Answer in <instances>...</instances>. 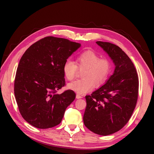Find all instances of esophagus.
<instances>
[{
  "instance_id": "esophagus-1",
  "label": "esophagus",
  "mask_w": 154,
  "mask_h": 154,
  "mask_svg": "<svg viewBox=\"0 0 154 154\" xmlns=\"http://www.w3.org/2000/svg\"><path fill=\"white\" fill-rule=\"evenodd\" d=\"M76 98H82V96L80 95V94H77L76 95Z\"/></svg>"
}]
</instances>
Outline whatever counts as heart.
<instances>
[{
  "label": "heart",
  "mask_w": 154,
  "mask_h": 154,
  "mask_svg": "<svg viewBox=\"0 0 154 154\" xmlns=\"http://www.w3.org/2000/svg\"><path fill=\"white\" fill-rule=\"evenodd\" d=\"M113 64L108 58H100V55L92 49H87L78 54L75 62L70 59L64 62L62 70L66 79L72 81L76 77L79 70L83 79L75 80L68 84V88L79 94H83L93 90L94 84L100 86L104 84L110 75Z\"/></svg>",
  "instance_id": "1"
}]
</instances>
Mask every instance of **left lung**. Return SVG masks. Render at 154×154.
I'll list each match as a JSON object with an SVG mask.
<instances>
[{"instance_id": "1", "label": "left lung", "mask_w": 154, "mask_h": 154, "mask_svg": "<svg viewBox=\"0 0 154 154\" xmlns=\"http://www.w3.org/2000/svg\"><path fill=\"white\" fill-rule=\"evenodd\" d=\"M96 43L113 60L116 69L105 85L85 96L83 123L94 133L106 136L121 130L131 118L139 96V77L134 64L119 47Z\"/></svg>"}]
</instances>
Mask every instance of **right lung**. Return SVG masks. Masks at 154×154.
Here are the masks:
<instances>
[{
	"mask_svg": "<svg viewBox=\"0 0 154 154\" xmlns=\"http://www.w3.org/2000/svg\"><path fill=\"white\" fill-rule=\"evenodd\" d=\"M80 46L66 38L46 36L23 54L15 77L14 94L20 114L30 125L46 129L61 122L76 96L71 90L56 94L66 85L62 66Z\"/></svg>",
	"mask_w": 154,
	"mask_h": 154,
	"instance_id": "add662e5",
	"label": "right lung"
}]
</instances>
